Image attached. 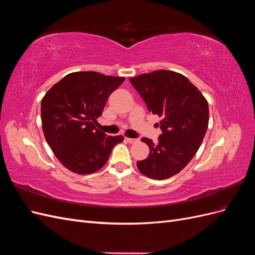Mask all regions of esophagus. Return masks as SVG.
Instances as JSON below:
<instances>
[{"label": "esophagus", "mask_w": 255, "mask_h": 255, "mask_svg": "<svg viewBox=\"0 0 255 255\" xmlns=\"http://www.w3.org/2000/svg\"><path fill=\"white\" fill-rule=\"evenodd\" d=\"M126 140L129 143H136V142L139 141V139H137V138H128V137L126 138Z\"/></svg>", "instance_id": "1"}]
</instances>
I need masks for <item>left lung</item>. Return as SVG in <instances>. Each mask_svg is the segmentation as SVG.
<instances>
[{
    "instance_id": "left-lung-1",
    "label": "left lung",
    "mask_w": 255,
    "mask_h": 255,
    "mask_svg": "<svg viewBox=\"0 0 255 255\" xmlns=\"http://www.w3.org/2000/svg\"><path fill=\"white\" fill-rule=\"evenodd\" d=\"M129 81L149 112L161 117L158 142L142 138L150 153L137 161V168L151 179H168L185 168L202 143L208 127L207 101L186 76L177 72L157 70Z\"/></svg>"
}]
</instances>
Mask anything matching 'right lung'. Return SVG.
<instances>
[{"label":"right lung","mask_w":255,"mask_h":255,"mask_svg":"<svg viewBox=\"0 0 255 255\" xmlns=\"http://www.w3.org/2000/svg\"><path fill=\"white\" fill-rule=\"evenodd\" d=\"M125 81L95 71L67 74L45 94L41 121L45 140L68 170L90 174L101 169L123 136L96 128L107 99Z\"/></svg>","instance_id":"1"}]
</instances>
